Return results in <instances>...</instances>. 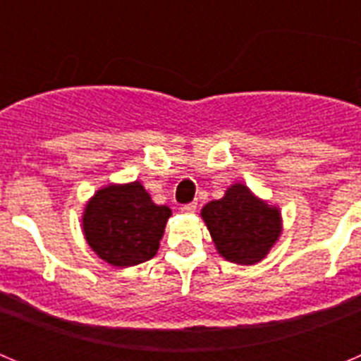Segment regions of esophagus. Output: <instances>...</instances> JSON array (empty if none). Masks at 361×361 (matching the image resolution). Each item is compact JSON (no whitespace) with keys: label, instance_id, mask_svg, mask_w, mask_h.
<instances>
[{"label":"esophagus","instance_id":"1","mask_svg":"<svg viewBox=\"0 0 361 361\" xmlns=\"http://www.w3.org/2000/svg\"><path fill=\"white\" fill-rule=\"evenodd\" d=\"M180 212L183 213H195L197 212V202H188L180 206Z\"/></svg>","mask_w":361,"mask_h":361}]
</instances>
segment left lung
<instances>
[{"label":"left lung","mask_w":361,"mask_h":361,"mask_svg":"<svg viewBox=\"0 0 361 361\" xmlns=\"http://www.w3.org/2000/svg\"><path fill=\"white\" fill-rule=\"evenodd\" d=\"M213 242L222 257L237 264L262 260L280 235V213L269 208L242 184L202 209Z\"/></svg>","instance_id":"obj_1"}]
</instances>
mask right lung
<instances>
[{"label": "right lung", "instance_id": "right-lung-1", "mask_svg": "<svg viewBox=\"0 0 361 361\" xmlns=\"http://www.w3.org/2000/svg\"><path fill=\"white\" fill-rule=\"evenodd\" d=\"M171 209L157 206L141 183L108 186L88 202L82 219L92 250L111 266L128 267L153 258Z\"/></svg>", "mask_w": 361, "mask_h": 361}]
</instances>
